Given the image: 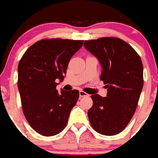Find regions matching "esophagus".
Instances as JSON below:
<instances>
[{"label": "esophagus", "mask_w": 158, "mask_h": 158, "mask_svg": "<svg viewBox=\"0 0 158 158\" xmlns=\"http://www.w3.org/2000/svg\"><path fill=\"white\" fill-rule=\"evenodd\" d=\"M79 94H80V97H81V98H83V97H85V96H88V94H87L86 92L83 91V90H80Z\"/></svg>", "instance_id": "obj_1"}]
</instances>
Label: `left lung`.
<instances>
[{"instance_id": "8db88e82", "label": "left lung", "mask_w": 158, "mask_h": 158, "mask_svg": "<svg viewBox=\"0 0 158 158\" xmlns=\"http://www.w3.org/2000/svg\"><path fill=\"white\" fill-rule=\"evenodd\" d=\"M84 45L99 60L101 80L107 88V97L91 95L89 121L99 134L116 135L127 127L137 109L143 85L142 60L129 44L118 37L84 40Z\"/></svg>"}]
</instances>
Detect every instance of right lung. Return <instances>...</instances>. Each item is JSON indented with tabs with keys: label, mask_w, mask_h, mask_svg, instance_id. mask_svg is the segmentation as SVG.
I'll return each instance as SVG.
<instances>
[{
	"label": "right lung",
	"mask_w": 158,
	"mask_h": 158,
	"mask_svg": "<svg viewBox=\"0 0 158 158\" xmlns=\"http://www.w3.org/2000/svg\"><path fill=\"white\" fill-rule=\"evenodd\" d=\"M84 40L43 39L31 45L18 64V87L23 113L31 127L46 137L65 128L77 104L79 91H57V80L64 79L71 57Z\"/></svg>",
	"instance_id": "obj_1"
}]
</instances>
